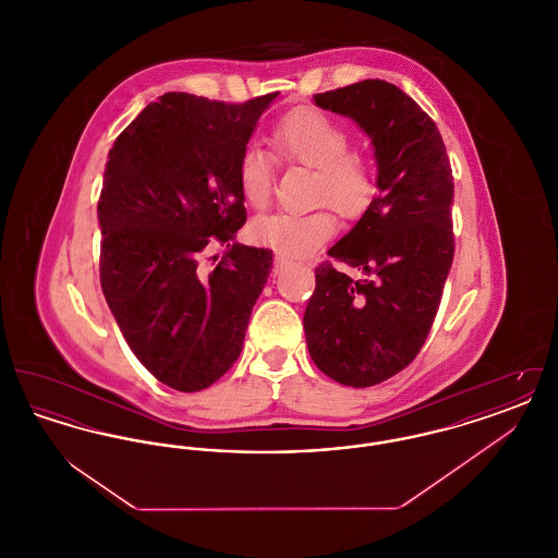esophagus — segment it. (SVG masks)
I'll return each instance as SVG.
<instances>
[{
    "mask_svg": "<svg viewBox=\"0 0 558 558\" xmlns=\"http://www.w3.org/2000/svg\"><path fill=\"white\" fill-rule=\"evenodd\" d=\"M287 266H289V259H284L282 255H276V259H274V271L278 274L280 269H284Z\"/></svg>",
    "mask_w": 558,
    "mask_h": 558,
    "instance_id": "obj_1",
    "label": "esophagus"
}]
</instances>
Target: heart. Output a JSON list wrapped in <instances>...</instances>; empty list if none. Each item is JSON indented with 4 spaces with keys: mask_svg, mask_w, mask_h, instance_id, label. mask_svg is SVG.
I'll return each mask as SVG.
<instances>
[{
    "mask_svg": "<svg viewBox=\"0 0 558 558\" xmlns=\"http://www.w3.org/2000/svg\"><path fill=\"white\" fill-rule=\"evenodd\" d=\"M271 144L282 160L316 171L312 203L328 205L347 221L371 209L378 173L374 160L349 150L351 135L341 123L318 108H296L284 114ZM276 160L259 146H246L236 162V182L242 201L253 209H266L271 201ZM337 219L328 209L291 215L274 213L253 221L251 239L274 248L282 257H305L335 236Z\"/></svg>",
    "mask_w": 558,
    "mask_h": 558,
    "instance_id": "1",
    "label": "heart"
}]
</instances>
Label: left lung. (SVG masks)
<instances>
[{
    "mask_svg": "<svg viewBox=\"0 0 558 558\" xmlns=\"http://www.w3.org/2000/svg\"><path fill=\"white\" fill-rule=\"evenodd\" d=\"M371 135L378 194L328 255L362 271L316 267L303 328L319 371L347 387L378 385L418 355L453 262V175L435 121L398 85L366 80L314 96Z\"/></svg>",
    "mask_w": 558,
    "mask_h": 558,
    "instance_id": "left-lung-1",
    "label": "left lung"
}]
</instances>
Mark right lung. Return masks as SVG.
<instances>
[{"instance_id": "add662e5", "label": "right lung", "mask_w": 558, "mask_h": 558, "mask_svg": "<svg viewBox=\"0 0 558 558\" xmlns=\"http://www.w3.org/2000/svg\"><path fill=\"white\" fill-rule=\"evenodd\" d=\"M276 96L230 105L169 92L108 153L102 292L142 366L184 393L211 387L239 360L271 271L269 248L234 240L246 221L236 162ZM213 241L229 248L209 270L202 257Z\"/></svg>"}]
</instances>
